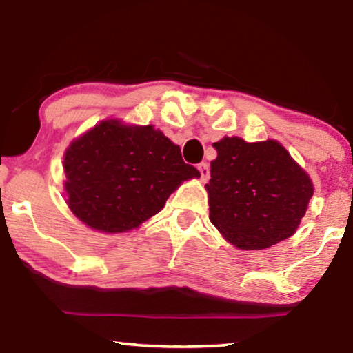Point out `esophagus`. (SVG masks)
<instances>
[{
  "instance_id": "34e87169",
  "label": "esophagus",
  "mask_w": 353,
  "mask_h": 353,
  "mask_svg": "<svg viewBox=\"0 0 353 353\" xmlns=\"http://www.w3.org/2000/svg\"><path fill=\"white\" fill-rule=\"evenodd\" d=\"M197 172H199L201 181H207V178H209V165L205 162L197 163Z\"/></svg>"
}]
</instances>
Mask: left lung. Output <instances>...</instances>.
Wrapping results in <instances>:
<instances>
[{
    "instance_id": "obj_1",
    "label": "left lung",
    "mask_w": 353,
    "mask_h": 353,
    "mask_svg": "<svg viewBox=\"0 0 353 353\" xmlns=\"http://www.w3.org/2000/svg\"><path fill=\"white\" fill-rule=\"evenodd\" d=\"M209 219L243 250L267 249L296 233L313 196V183L276 139L248 143L225 137L214 143Z\"/></svg>"
}]
</instances>
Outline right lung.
<instances>
[{
	"instance_id": "right-lung-1",
	"label": "right lung",
	"mask_w": 353,
	"mask_h": 353,
	"mask_svg": "<svg viewBox=\"0 0 353 353\" xmlns=\"http://www.w3.org/2000/svg\"><path fill=\"white\" fill-rule=\"evenodd\" d=\"M62 167L72 214L108 234L139 228L183 181L199 178L161 130L119 119H105L75 138Z\"/></svg>"
}]
</instances>
